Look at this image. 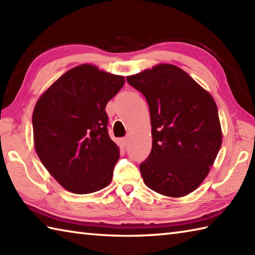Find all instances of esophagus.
Wrapping results in <instances>:
<instances>
[{"instance_id": "obj_1", "label": "esophagus", "mask_w": 255, "mask_h": 255, "mask_svg": "<svg viewBox=\"0 0 255 255\" xmlns=\"http://www.w3.org/2000/svg\"><path fill=\"white\" fill-rule=\"evenodd\" d=\"M128 142H129V137H124V138H123V143H124V146H127Z\"/></svg>"}]
</instances>
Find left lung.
I'll return each instance as SVG.
<instances>
[{
    "label": "left lung",
    "mask_w": 255,
    "mask_h": 255,
    "mask_svg": "<svg viewBox=\"0 0 255 255\" xmlns=\"http://www.w3.org/2000/svg\"><path fill=\"white\" fill-rule=\"evenodd\" d=\"M149 105L152 147L140 163L148 188L181 198L200 186L222 143L221 124L211 94L172 64L127 76Z\"/></svg>",
    "instance_id": "obj_1"
}]
</instances>
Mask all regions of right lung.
Masks as SVG:
<instances>
[{
  "label": "right lung",
  "instance_id": "1",
  "mask_svg": "<svg viewBox=\"0 0 255 255\" xmlns=\"http://www.w3.org/2000/svg\"><path fill=\"white\" fill-rule=\"evenodd\" d=\"M124 84L121 75L82 64L63 74L35 104V151L69 192L93 193L111 183L119 147L108 136L105 108Z\"/></svg>",
  "mask_w": 255,
  "mask_h": 255
}]
</instances>
